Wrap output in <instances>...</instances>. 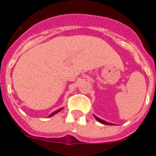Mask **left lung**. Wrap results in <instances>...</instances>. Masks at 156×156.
I'll list each match as a JSON object with an SVG mask.
<instances>
[{
    "label": "left lung",
    "instance_id": "8db88e82",
    "mask_svg": "<svg viewBox=\"0 0 156 156\" xmlns=\"http://www.w3.org/2000/svg\"><path fill=\"white\" fill-rule=\"evenodd\" d=\"M94 117H95V119H96L98 121H99L100 123H101V124H103V125H112V124H111V123H108V122H106V121H105V120H101V119L98 118V117H97L96 116H94Z\"/></svg>",
    "mask_w": 156,
    "mask_h": 156
}]
</instances>
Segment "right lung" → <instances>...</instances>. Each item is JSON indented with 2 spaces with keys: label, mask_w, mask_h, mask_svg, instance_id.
Masks as SVG:
<instances>
[{
  "label": "right lung",
  "mask_w": 156,
  "mask_h": 156,
  "mask_svg": "<svg viewBox=\"0 0 156 156\" xmlns=\"http://www.w3.org/2000/svg\"><path fill=\"white\" fill-rule=\"evenodd\" d=\"M62 108H59V109H58V110H56V111H55V112H52V113H51V114H50L49 117H51V116H54V115L56 114V113H58V112H60V111L62 110Z\"/></svg>",
  "instance_id": "obj_1"
}]
</instances>
